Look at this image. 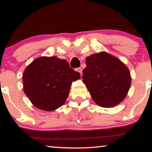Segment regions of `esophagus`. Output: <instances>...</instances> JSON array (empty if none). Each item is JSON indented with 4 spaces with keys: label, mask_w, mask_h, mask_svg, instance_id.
Listing matches in <instances>:
<instances>
[{
    "label": "esophagus",
    "mask_w": 152,
    "mask_h": 152,
    "mask_svg": "<svg viewBox=\"0 0 152 152\" xmlns=\"http://www.w3.org/2000/svg\"><path fill=\"white\" fill-rule=\"evenodd\" d=\"M76 71L77 72H78L81 74L82 75V68H77L76 69Z\"/></svg>",
    "instance_id": "esophagus-1"
}]
</instances>
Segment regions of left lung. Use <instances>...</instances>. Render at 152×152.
Returning a JSON list of instances; mask_svg holds the SVG:
<instances>
[{
    "label": "left lung",
    "instance_id": "1",
    "mask_svg": "<svg viewBox=\"0 0 152 152\" xmlns=\"http://www.w3.org/2000/svg\"><path fill=\"white\" fill-rule=\"evenodd\" d=\"M84 84L100 107L110 108L121 103L132 84L130 72L119 59L105 51L86 58Z\"/></svg>",
    "mask_w": 152,
    "mask_h": 152
}]
</instances>
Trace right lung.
<instances>
[{"label": "right lung", "mask_w": 152, "mask_h": 152, "mask_svg": "<svg viewBox=\"0 0 152 152\" xmlns=\"http://www.w3.org/2000/svg\"><path fill=\"white\" fill-rule=\"evenodd\" d=\"M80 78V74L71 68L66 60L42 56L24 70L23 91L35 107L52 111L65 103L72 83Z\"/></svg>", "instance_id": "obj_1"}]
</instances>
